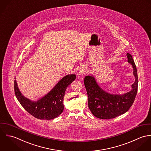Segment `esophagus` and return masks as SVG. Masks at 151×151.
Returning a JSON list of instances; mask_svg holds the SVG:
<instances>
[{
  "instance_id": "obj_1",
  "label": "esophagus",
  "mask_w": 151,
  "mask_h": 151,
  "mask_svg": "<svg viewBox=\"0 0 151 151\" xmlns=\"http://www.w3.org/2000/svg\"><path fill=\"white\" fill-rule=\"evenodd\" d=\"M87 73V69L85 67H83V68H82L81 69H80V71H79V75L81 76H82V75H85L86 73Z\"/></svg>"
}]
</instances>
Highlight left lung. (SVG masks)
<instances>
[{"label": "left lung", "mask_w": 151, "mask_h": 151, "mask_svg": "<svg viewBox=\"0 0 151 151\" xmlns=\"http://www.w3.org/2000/svg\"><path fill=\"white\" fill-rule=\"evenodd\" d=\"M127 62L133 69L135 82L132 89L124 94H111L104 91L93 75L85 76L84 83L88 93V106L91 113L100 119H111L126 113L132 105L138 91L137 70L131 55L127 53Z\"/></svg>", "instance_id": "8db88e82"}]
</instances>
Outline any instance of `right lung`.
<instances>
[{
	"instance_id": "add662e5",
	"label": "right lung",
	"mask_w": 151,
	"mask_h": 151,
	"mask_svg": "<svg viewBox=\"0 0 151 151\" xmlns=\"http://www.w3.org/2000/svg\"><path fill=\"white\" fill-rule=\"evenodd\" d=\"M75 79V74L65 76L51 91L36 101L31 100L22 93L16 80H14V92L20 104L31 115L40 120H52L62 113L65 91Z\"/></svg>"
}]
</instances>
